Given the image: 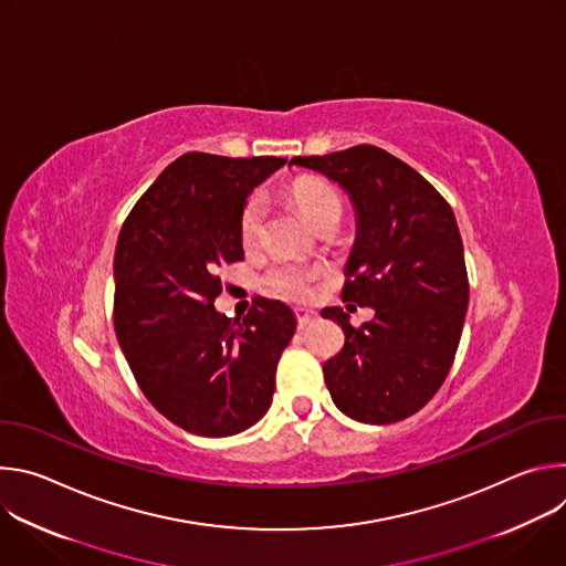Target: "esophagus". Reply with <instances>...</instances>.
Segmentation results:
<instances>
[{"instance_id":"1","label":"esophagus","mask_w":566,"mask_h":566,"mask_svg":"<svg viewBox=\"0 0 566 566\" xmlns=\"http://www.w3.org/2000/svg\"><path fill=\"white\" fill-rule=\"evenodd\" d=\"M315 319V313L313 311H306V308H295V322L297 327L304 329L306 325H311V322Z\"/></svg>"}]
</instances>
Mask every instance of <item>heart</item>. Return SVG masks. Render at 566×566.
Instances as JSON below:
<instances>
[{
  "label": "heart",
  "instance_id": "heart-1",
  "mask_svg": "<svg viewBox=\"0 0 566 566\" xmlns=\"http://www.w3.org/2000/svg\"><path fill=\"white\" fill-rule=\"evenodd\" d=\"M289 195H291L293 203L297 206V210L304 214V219L315 228L325 226L334 219L338 221V217L343 212V199H340L338 190L334 186H329L327 181L311 179V177L295 179L289 188ZM262 230H264V203L260 197H251L239 212L241 244L244 247L258 244L262 237ZM315 275H317L315 271L277 262V264H271L262 273L260 284L273 297L297 302L308 295L311 280Z\"/></svg>",
  "mask_w": 566,
  "mask_h": 566
}]
</instances>
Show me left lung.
<instances>
[{
    "label": "left lung",
    "mask_w": 566,
    "mask_h": 566,
    "mask_svg": "<svg viewBox=\"0 0 566 566\" xmlns=\"http://www.w3.org/2000/svg\"><path fill=\"white\" fill-rule=\"evenodd\" d=\"M291 166L338 181L358 212L343 302L371 306L374 319L352 327L340 306L322 311L345 332V347L322 367L336 408L374 426L408 419L443 385L463 329L468 273L454 212L376 145L293 156Z\"/></svg>",
    "instance_id": "left-lung-1"
}]
</instances>
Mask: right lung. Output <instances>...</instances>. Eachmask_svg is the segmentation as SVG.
<instances>
[{
	"label": "right lung",
	"mask_w": 566,
	"mask_h": 566,
	"mask_svg": "<svg viewBox=\"0 0 566 566\" xmlns=\"http://www.w3.org/2000/svg\"><path fill=\"white\" fill-rule=\"evenodd\" d=\"M286 164L188 151L127 214L114 255V329L145 398L199 437H230L271 408L275 369L295 334L291 308L258 297L230 319L214 308L217 269L244 260L239 212Z\"/></svg>",
	"instance_id": "obj_1"
}]
</instances>
